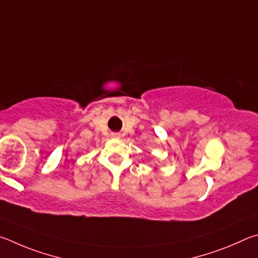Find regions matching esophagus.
<instances>
[{"label":"esophagus","mask_w":258,"mask_h":258,"mask_svg":"<svg viewBox=\"0 0 258 258\" xmlns=\"http://www.w3.org/2000/svg\"><path fill=\"white\" fill-rule=\"evenodd\" d=\"M113 137H117V135L115 134V135H113Z\"/></svg>","instance_id":"1"}]
</instances>
